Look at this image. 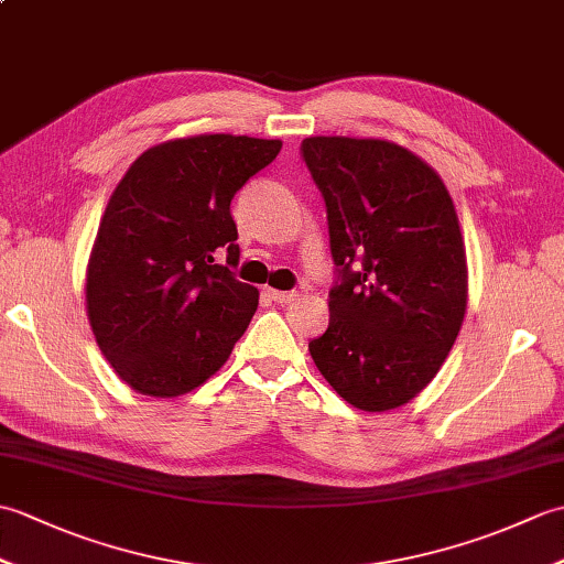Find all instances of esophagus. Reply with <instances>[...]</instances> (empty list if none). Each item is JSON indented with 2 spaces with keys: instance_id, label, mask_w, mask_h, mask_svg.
<instances>
[{
  "instance_id": "1",
  "label": "esophagus",
  "mask_w": 564,
  "mask_h": 564,
  "mask_svg": "<svg viewBox=\"0 0 564 564\" xmlns=\"http://www.w3.org/2000/svg\"><path fill=\"white\" fill-rule=\"evenodd\" d=\"M267 295L271 297L273 303H281V305L295 301V293H293V291H273V289H267Z\"/></svg>"
}]
</instances>
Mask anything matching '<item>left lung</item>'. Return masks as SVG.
<instances>
[{"mask_svg":"<svg viewBox=\"0 0 564 564\" xmlns=\"http://www.w3.org/2000/svg\"><path fill=\"white\" fill-rule=\"evenodd\" d=\"M301 152L325 198L339 273L329 327L310 356L349 404L394 410L434 380L465 317L453 198L422 158L388 140L317 135Z\"/></svg>","mask_w":564,"mask_h":564,"instance_id":"8db88e82","label":"left lung"}]
</instances>
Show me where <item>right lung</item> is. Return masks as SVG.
I'll use <instances>...</instances> for the list:
<instances>
[{"instance_id":"right-lung-1","label":"right lung","mask_w":564,"mask_h":564,"mask_svg":"<svg viewBox=\"0 0 564 564\" xmlns=\"http://www.w3.org/2000/svg\"><path fill=\"white\" fill-rule=\"evenodd\" d=\"M281 145L178 138L142 152L118 182L91 247L87 315L106 361L135 392L196 390L249 327L259 291L230 269L239 261L230 200Z\"/></svg>"}]
</instances>
